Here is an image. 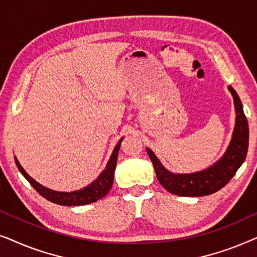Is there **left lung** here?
Returning a JSON list of instances; mask_svg holds the SVG:
<instances>
[{
	"instance_id": "left-lung-1",
	"label": "left lung",
	"mask_w": 257,
	"mask_h": 257,
	"mask_svg": "<svg viewBox=\"0 0 257 257\" xmlns=\"http://www.w3.org/2000/svg\"><path fill=\"white\" fill-rule=\"evenodd\" d=\"M228 90L233 96L235 113H236L234 131L226 152L209 167L193 173H173L160 163L152 150L146 147L147 154L156 171L158 181L172 194L180 196H205L213 194L226 186L243 164L248 152V121L236 91L230 85L228 86Z\"/></svg>"
}]
</instances>
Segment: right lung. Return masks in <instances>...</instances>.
I'll return each instance as SVG.
<instances>
[{
	"instance_id": "obj_1",
	"label": "right lung",
	"mask_w": 257,
	"mask_h": 257,
	"mask_svg": "<svg viewBox=\"0 0 257 257\" xmlns=\"http://www.w3.org/2000/svg\"><path fill=\"white\" fill-rule=\"evenodd\" d=\"M122 139H124V137L119 139L117 145L114 146L113 151H112V154L110 159L107 161L106 166H105L103 172L98 175L96 180H93L90 185H87L86 187L78 189V191L58 192V191H54V189L45 187V186L38 184L35 179L31 178L30 175L24 171V168L21 166L20 161L17 160L16 157H15V164L21 173H22L23 177L30 182V185L33 186V187L36 189V191L40 193L43 198L49 200V201L57 203V205H61V206L89 205V203L96 202L99 199L104 198V196L108 193V191L111 189L112 184H113V175H114L115 165H117L118 152H119V149H120V143L122 142Z\"/></svg>"
}]
</instances>
